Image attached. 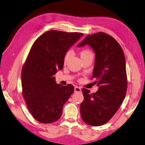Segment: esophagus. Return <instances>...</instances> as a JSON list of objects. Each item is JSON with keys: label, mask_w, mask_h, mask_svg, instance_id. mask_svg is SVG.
Returning a JSON list of instances; mask_svg holds the SVG:
<instances>
[{"label": "esophagus", "mask_w": 145, "mask_h": 145, "mask_svg": "<svg viewBox=\"0 0 145 145\" xmlns=\"http://www.w3.org/2000/svg\"><path fill=\"white\" fill-rule=\"evenodd\" d=\"M74 91L75 92H82V89L80 87L75 86V88H74Z\"/></svg>", "instance_id": "1"}]
</instances>
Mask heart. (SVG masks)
Listing matches in <instances>:
<instances>
[{"mask_svg": "<svg viewBox=\"0 0 145 145\" xmlns=\"http://www.w3.org/2000/svg\"><path fill=\"white\" fill-rule=\"evenodd\" d=\"M70 54H71L70 52H67V53L65 54V55L64 56V58H63V63L64 64H66L68 62V61L69 58L70 57ZM89 55H93V54H92L91 52L89 50H87V49H83L80 52V56L81 57V58L85 57H86V56H89Z\"/></svg>", "mask_w": 145, "mask_h": 145, "instance_id": "b5f03b06", "label": "heart"}]
</instances>
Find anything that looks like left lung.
I'll use <instances>...</instances> for the list:
<instances>
[{"mask_svg":"<svg viewBox=\"0 0 145 145\" xmlns=\"http://www.w3.org/2000/svg\"><path fill=\"white\" fill-rule=\"evenodd\" d=\"M89 45L95 54L92 78L99 89L96 93L82 89L84 100L80 104L82 120L93 126H102L115 114L126 94V62L123 51L116 39L99 32L87 36L77 46Z\"/></svg>","mask_w":145,"mask_h":145,"instance_id":"8db88e82","label":"left lung"}]
</instances>
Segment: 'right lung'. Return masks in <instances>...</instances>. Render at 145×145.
Wrapping results in <instances>:
<instances>
[{
    "label": "right lung",
    "mask_w": 145,
    "mask_h": 145,
    "mask_svg": "<svg viewBox=\"0 0 145 145\" xmlns=\"http://www.w3.org/2000/svg\"><path fill=\"white\" fill-rule=\"evenodd\" d=\"M83 34L51 30L37 39L21 73L22 95L30 113L43 123H51L62 116L64 104L74 91L68 84L56 83L54 74L62 69L64 56Z\"/></svg>",
    "instance_id": "right-lung-1"
}]
</instances>
